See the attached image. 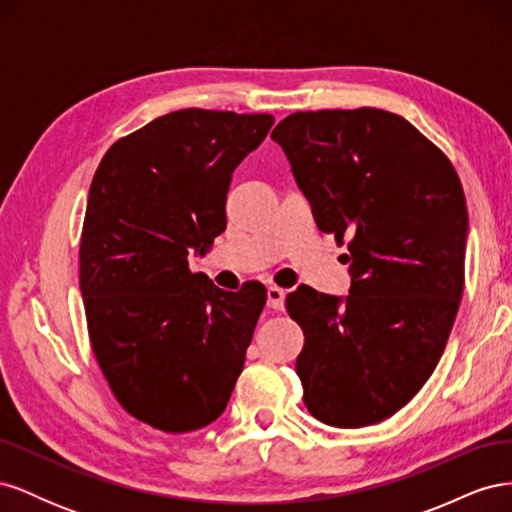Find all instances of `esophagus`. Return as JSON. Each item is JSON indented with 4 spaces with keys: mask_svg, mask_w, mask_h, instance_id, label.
Masks as SVG:
<instances>
[{
    "mask_svg": "<svg viewBox=\"0 0 512 512\" xmlns=\"http://www.w3.org/2000/svg\"><path fill=\"white\" fill-rule=\"evenodd\" d=\"M284 299H286V290H282L280 286H269L267 288V305L271 309H275V312H282Z\"/></svg>",
    "mask_w": 512,
    "mask_h": 512,
    "instance_id": "1",
    "label": "esophagus"
}]
</instances>
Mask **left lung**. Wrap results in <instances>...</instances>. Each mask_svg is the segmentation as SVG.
Here are the masks:
<instances>
[{
	"mask_svg": "<svg viewBox=\"0 0 512 512\" xmlns=\"http://www.w3.org/2000/svg\"><path fill=\"white\" fill-rule=\"evenodd\" d=\"M316 226L348 245L342 301L286 297L303 329V401L356 429L393 416L436 369L463 294L468 209L455 166L410 121L380 108L292 113L271 132Z\"/></svg>",
	"mask_w": 512,
	"mask_h": 512,
	"instance_id": "left-lung-1",
	"label": "left lung"
}]
</instances>
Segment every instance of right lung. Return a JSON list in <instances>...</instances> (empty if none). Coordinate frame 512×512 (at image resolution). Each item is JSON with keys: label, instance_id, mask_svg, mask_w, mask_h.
Listing matches in <instances>:
<instances>
[{"label": "right lung", "instance_id": "right-lung-1", "mask_svg": "<svg viewBox=\"0 0 512 512\" xmlns=\"http://www.w3.org/2000/svg\"><path fill=\"white\" fill-rule=\"evenodd\" d=\"M273 121L183 108L119 138L91 181L79 250L89 342L119 406L153 429L213 423L243 369L267 290H220L188 256L224 232L232 173Z\"/></svg>", "mask_w": 512, "mask_h": 512}]
</instances>
